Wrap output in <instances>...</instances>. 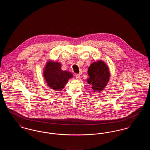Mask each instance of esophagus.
Listing matches in <instances>:
<instances>
[{"mask_svg": "<svg viewBox=\"0 0 150 150\" xmlns=\"http://www.w3.org/2000/svg\"><path fill=\"white\" fill-rule=\"evenodd\" d=\"M75 76H76V79H80V75L79 74H76Z\"/></svg>", "mask_w": 150, "mask_h": 150, "instance_id": "esophagus-1", "label": "esophagus"}]
</instances>
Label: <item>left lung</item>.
I'll return each instance as SVG.
<instances>
[{
	"label": "left lung",
	"mask_w": 150,
	"mask_h": 150,
	"mask_svg": "<svg viewBox=\"0 0 150 150\" xmlns=\"http://www.w3.org/2000/svg\"><path fill=\"white\" fill-rule=\"evenodd\" d=\"M88 74L89 78L87 82L91 86L94 92L102 91L107 85L110 77L108 67L103 61L93 62L88 68Z\"/></svg>",
	"instance_id": "left-lung-1"
}]
</instances>
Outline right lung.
Returning a JSON list of instances; mask_svg holds the SVG:
<instances>
[{"mask_svg": "<svg viewBox=\"0 0 150 150\" xmlns=\"http://www.w3.org/2000/svg\"><path fill=\"white\" fill-rule=\"evenodd\" d=\"M43 76L47 85L54 91H59L64 88L72 73L61 70V64L58 62L49 61L45 66Z\"/></svg>", "mask_w": 150, "mask_h": 150, "instance_id": "right-lung-1", "label": "right lung"}]
</instances>
